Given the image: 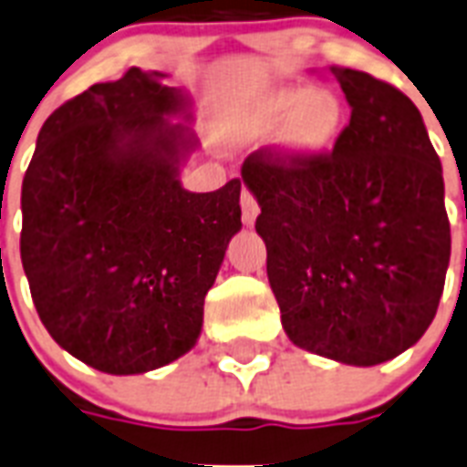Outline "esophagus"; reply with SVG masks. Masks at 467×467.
Listing matches in <instances>:
<instances>
[{"label": "esophagus", "instance_id": "1", "mask_svg": "<svg viewBox=\"0 0 467 467\" xmlns=\"http://www.w3.org/2000/svg\"><path fill=\"white\" fill-rule=\"evenodd\" d=\"M242 223H244L246 227H252L254 223H256V215H259V203H256V199H254V194L249 192V189H242Z\"/></svg>", "mask_w": 467, "mask_h": 467}]
</instances>
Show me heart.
I'll use <instances>...</instances> for the list:
<instances>
[{"mask_svg": "<svg viewBox=\"0 0 467 467\" xmlns=\"http://www.w3.org/2000/svg\"><path fill=\"white\" fill-rule=\"evenodd\" d=\"M345 124V105L331 90H305L299 86H271L252 98L233 102L223 112V136L244 146L275 134L283 155L306 161L336 143Z\"/></svg>", "mask_w": 467, "mask_h": 467, "instance_id": "obj_1", "label": "heart"}]
</instances>
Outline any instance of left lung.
<instances>
[{
  "label": "left lung",
  "instance_id": "8db88e82",
  "mask_svg": "<svg viewBox=\"0 0 467 467\" xmlns=\"http://www.w3.org/2000/svg\"><path fill=\"white\" fill-rule=\"evenodd\" d=\"M350 124L331 153L261 148L242 165L280 321L297 348L343 365L398 358L430 328L451 259L439 155L391 83L331 67Z\"/></svg>",
  "mask_w": 467,
  "mask_h": 467
}]
</instances>
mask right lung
<instances>
[{
  "instance_id": "obj_1",
  "label": "right lung",
  "mask_w": 467,
  "mask_h": 467,
  "mask_svg": "<svg viewBox=\"0 0 467 467\" xmlns=\"http://www.w3.org/2000/svg\"><path fill=\"white\" fill-rule=\"evenodd\" d=\"M131 67L45 119L21 189V261L59 348L105 374L158 369L196 345L242 182L194 194L192 100ZM177 116L182 123H170Z\"/></svg>"
}]
</instances>
